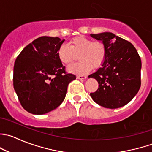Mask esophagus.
<instances>
[{"label": "esophagus", "mask_w": 152, "mask_h": 152, "mask_svg": "<svg viewBox=\"0 0 152 152\" xmlns=\"http://www.w3.org/2000/svg\"><path fill=\"white\" fill-rule=\"evenodd\" d=\"M76 77L78 79H85L87 78L85 76H77Z\"/></svg>", "instance_id": "1"}]
</instances>
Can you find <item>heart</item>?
Segmentation results:
<instances>
[{"instance_id": "heart-1", "label": "heart", "mask_w": 152, "mask_h": 152, "mask_svg": "<svg viewBox=\"0 0 152 152\" xmlns=\"http://www.w3.org/2000/svg\"><path fill=\"white\" fill-rule=\"evenodd\" d=\"M106 47L101 42H94L84 36L71 39L70 46L62 45L57 52L58 59L65 64H70L77 58L80 62L69 66L68 70L77 74H85L94 67L99 68L102 65L106 57Z\"/></svg>"}]
</instances>
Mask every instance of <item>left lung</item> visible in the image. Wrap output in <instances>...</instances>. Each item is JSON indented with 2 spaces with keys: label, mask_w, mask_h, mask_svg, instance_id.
<instances>
[{
  "label": "left lung",
  "mask_w": 152,
  "mask_h": 152,
  "mask_svg": "<svg viewBox=\"0 0 152 152\" xmlns=\"http://www.w3.org/2000/svg\"><path fill=\"white\" fill-rule=\"evenodd\" d=\"M106 47L102 65L88 77L96 79L99 88L91 93L96 103L107 108L123 107L139 91L141 85V59L132 43L112 32L91 34Z\"/></svg>",
  "instance_id": "obj_1"
}]
</instances>
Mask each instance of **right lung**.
Returning a JSON list of instances; mask_svg holds the SVG:
<instances>
[{"label":"right lung","instance_id":"right-lung-1","mask_svg":"<svg viewBox=\"0 0 152 152\" xmlns=\"http://www.w3.org/2000/svg\"><path fill=\"white\" fill-rule=\"evenodd\" d=\"M64 42L42 36L25 47L15 61L13 86L22 107L32 114L55 110L65 98L76 76L67 73L57 52Z\"/></svg>","mask_w":152,"mask_h":152}]
</instances>
